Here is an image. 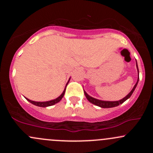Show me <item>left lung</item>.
Here are the masks:
<instances>
[{
    "label": "left lung",
    "instance_id": "left-lung-1",
    "mask_svg": "<svg viewBox=\"0 0 153 153\" xmlns=\"http://www.w3.org/2000/svg\"><path fill=\"white\" fill-rule=\"evenodd\" d=\"M136 67H137V69H138V75H139V72H138V64H137V62H136ZM138 80H139V77L138 78V81H137L136 84H135V86H134V87L132 88V90L130 91V92H129V94H128L126 96H125L124 98H122L121 100H119V101H101V100H98V99H96V98H92V97H91L90 95H88L87 93L84 91V94H85V96L86 98H87L88 101H89L90 103H92V104H95V105L98 106H100V107L101 108H112V107H115V106H117L118 105H120V104H123V103L125 101H126V100L128 99V98H130V96L132 95V94L133 93L134 90L135 89V88H136L137 86V84H138Z\"/></svg>",
    "mask_w": 153,
    "mask_h": 153
}]
</instances>
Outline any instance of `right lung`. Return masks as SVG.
<instances>
[{"mask_svg": "<svg viewBox=\"0 0 153 153\" xmlns=\"http://www.w3.org/2000/svg\"><path fill=\"white\" fill-rule=\"evenodd\" d=\"M69 80H70V78L69 79ZM69 81L67 82V85H66V87H67ZM65 91H66V89H64V92H62V94H61L59 97H58V98H55V99H54V100H51V101H42V102H41V101H31V100H29L27 98H27V101H29L30 103H32V104H34V105L40 106V107H47V106H52V105H54V104H57V103L59 102V101L62 99L63 97H64V93H65Z\"/></svg>", "mask_w": 153, "mask_h": 153, "instance_id": "add662e5", "label": "right lung"}]
</instances>
